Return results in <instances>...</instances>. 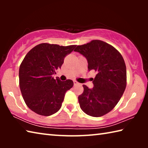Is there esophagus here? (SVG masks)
Masks as SVG:
<instances>
[{
	"label": "esophagus",
	"mask_w": 148,
	"mask_h": 148,
	"mask_svg": "<svg viewBox=\"0 0 148 148\" xmlns=\"http://www.w3.org/2000/svg\"><path fill=\"white\" fill-rule=\"evenodd\" d=\"M79 84L78 83V82H77L76 81H74V86H77V85H79Z\"/></svg>",
	"instance_id": "1"
}]
</instances>
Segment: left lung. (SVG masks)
Segmentation results:
<instances>
[{"instance_id": "left-lung-1", "label": "left lung", "mask_w": 148, "mask_h": 148, "mask_svg": "<svg viewBox=\"0 0 148 148\" xmlns=\"http://www.w3.org/2000/svg\"><path fill=\"white\" fill-rule=\"evenodd\" d=\"M74 51L86 57L89 71L97 72L92 78L93 88L83 85L84 92L78 97L79 106L90 116H104L118 103L126 88L124 59L115 47L98 40L77 46Z\"/></svg>"}]
</instances>
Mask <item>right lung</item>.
Masks as SVG:
<instances>
[{
    "mask_svg": "<svg viewBox=\"0 0 148 148\" xmlns=\"http://www.w3.org/2000/svg\"><path fill=\"white\" fill-rule=\"evenodd\" d=\"M76 46H60L43 43L27 53L19 67V87L25 102L32 111L49 116L59 111L66 92L73 87L71 79H54L66 55Z\"/></svg>",
    "mask_w": 148,
    "mask_h": 148,
    "instance_id": "add662e5",
    "label": "right lung"
}]
</instances>
